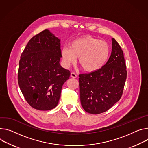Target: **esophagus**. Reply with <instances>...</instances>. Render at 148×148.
<instances>
[{"instance_id": "esophagus-1", "label": "esophagus", "mask_w": 148, "mask_h": 148, "mask_svg": "<svg viewBox=\"0 0 148 148\" xmlns=\"http://www.w3.org/2000/svg\"><path fill=\"white\" fill-rule=\"evenodd\" d=\"M71 77H72V78H75L77 76V75H76V74L75 73H71Z\"/></svg>"}]
</instances>
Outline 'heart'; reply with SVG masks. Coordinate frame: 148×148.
I'll return each mask as SVG.
<instances>
[{"instance_id":"1","label":"heart","mask_w":148,"mask_h":148,"mask_svg":"<svg viewBox=\"0 0 148 148\" xmlns=\"http://www.w3.org/2000/svg\"><path fill=\"white\" fill-rule=\"evenodd\" d=\"M110 54L109 44L91 36H83L73 41L70 48L61 50L62 59L66 65L74 64L76 58L82 69L88 73L95 72L104 66Z\"/></svg>"}]
</instances>
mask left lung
<instances>
[{
  "label": "left lung",
  "mask_w": 148,
  "mask_h": 148,
  "mask_svg": "<svg viewBox=\"0 0 148 148\" xmlns=\"http://www.w3.org/2000/svg\"><path fill=\"white\" fill-rule=\"evenodd\" d=\"M79 77L80 100L86 112L92 114L104 113L120 99L127 70L123 51L114 38L111 56L103 68Z\"/></svg>",
  "instance_id": "8db88e82"
}]
</instances>
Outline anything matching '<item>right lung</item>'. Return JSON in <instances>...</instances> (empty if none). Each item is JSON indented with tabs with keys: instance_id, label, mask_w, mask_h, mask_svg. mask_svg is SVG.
Returning <instances> with one entry per match:
<instances>
[{
	"instance_id": "1",
	"label": "right lung",
	"mask_w": 148,
	"mask_h": 148,
	"mask_svg": "<svg viewBox=\"0 0 148 148\" xmlns=\"http://www.w3.org/2000/svg\"><path fill=\"white\" fill-rule=\"evenodd\" d=\"M60 40L48 29L34 36L22 53L18 80L25 99L34 109L49 110L59 101L70 71L60 65Z\"/></svg>"
}]
</instances>
